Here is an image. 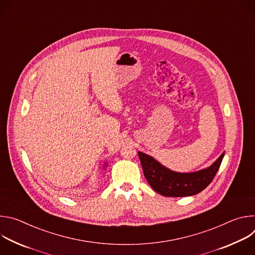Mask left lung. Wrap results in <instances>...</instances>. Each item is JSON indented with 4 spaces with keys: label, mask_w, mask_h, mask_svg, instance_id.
<instances>
[{
    "label": "left lung",
    "mask_w": 255,
    "mask_h": 255,
    "mask_svg": "<svg viewBox=\"0 0 255 255\" xmlns=\"http://www.w3.org/2000/svg\"><path fill=\"white\" fill-rule=\"evenodd\" d=\"M144 176L150 187L164 197H188L206 189L219 169L224 153L210 167L191 173H178L162 166L151 156L138 152Z\"/></svg>",
    "instance_id": "left-lung-1"
}]
</instances>
